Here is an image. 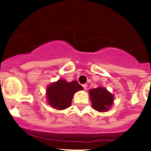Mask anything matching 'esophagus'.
Listing matches in <instances>:
<instances>
[{"label":"esophagus","mask_w":151,"mask_h":151,"mask_svg":"<svg viewBox=\"0 0 151 151\" xmlns=\"http://www.w3.org/2000/svg\"><path fill=\"white\" fill-rule=\"evenodd\" d=\"M82 86H83V88L85 89L87 88V84H84V85H82Z\"/></svg>","instance_id":"34e87169"}]
</instances>
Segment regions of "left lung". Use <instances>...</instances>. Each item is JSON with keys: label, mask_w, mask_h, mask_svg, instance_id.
<instances>
[{"label": "left lung", "mask_w": 151, "mask_h": 151, "mask_svg": "<svg viewBox=\"0 0 151 151\" xmlns=\"http://www.w3.org/2000/svg\"><path fill=\"white\" fill-rule=\"evenodd\" d=\"M92 107L99 112L107 111L113 103L114 96L105 88L98 87L89 90Z\"/></svg>", "instance_id": "obj_1"}]
</instances>
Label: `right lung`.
Masks as SVG:
<instances>
[{
    "label": "right lung",
    "mask_w": 151,
    "mask_h": 151,
    "mask_svg": "<svg viewBox=\"0 0 151 151\" xmlns=\"http://www.w3.org/2000/svg\"><path fill=\"white\" fill-rule=\"evenodd\" d=\"M83 89L77 81L67 82L65 79H59L50 84L47 88V103L57 110L66 109L71 105L75 93Z\"/></svg>",
    "instance_id": "right-lung-1"
}]
</instances>
